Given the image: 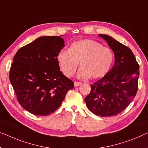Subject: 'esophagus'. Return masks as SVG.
Segmentation results:
<instances>
[{"mask_svg": "<svg viewBox=\"0 0 148 148\" xmlns=\"http://www.w3.org/2000/svg\"><path fill=\"white\" fill-rule=\"evenodd\" d=\"M81 84H82V82H74V86H76V87L79 86Z\"/></svg>", "mask_w": 148, "mask_h": 148, "instance_id": "esophagus-1", "label": "esophagus"}]
</instances>
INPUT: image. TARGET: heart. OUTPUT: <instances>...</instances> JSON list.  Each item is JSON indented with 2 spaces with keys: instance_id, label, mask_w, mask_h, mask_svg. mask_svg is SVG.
Here are the masks:
<instances>
[{
  "instance_id": "heart-1",
  "label": "heart",
  "mask_w": 148,
  "mask_h": 148,
  "mask_svg": "<svg viewBox=\"0 0 148 148\" xmlns=\"http://www.w3.org/2000/svg\"><path fill=\"white\" fill-rule=\"evenodd\" d=\"M114 54L111 49L91 39L77 41L70 49H62L58 53L60 69L67 77H72L80 64V78L96 79L107 74L113 63Z\"/></svg>"
}]
</instances>
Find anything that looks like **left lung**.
Segmentation results:
<instances>
[{"label":"left lung","instance_id":"1","mask_svg":"<svg viewBox=\"0 0 148 148\" xmlns=\"http://www.w3.org/2000/svg\"><path fill=\"white\" fill-rule=\"evenodd\" d=\"M115 54V64L100 80L90 84L86 107L96 115L119 114L132 103L138 89L139 64L132 51L109 35L100 34Z\"/></svg>","mask_w":148,"mask_h":148}]
</instances>
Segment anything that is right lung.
Wrapping results in <instances>:
<instances>
[{
    "instance_id": "add662e5",
    "label": "right lung",
    "mask_w": 148,
    "mask_h": 148,
    "mask_svg": "<svg viewBox=\"0 0 148 148\" xmlns=\"http://www.w3.org/2000/svg\"><path fill=\"white\" fill-rule=\"evenodd\" d=\"M64 47L60 36L40 37L21 47L14 56L10 82L18 103L33 115L55 112L74 88L72 80L60 71L57 60Z\"/></svg>"
}]
</instances>
